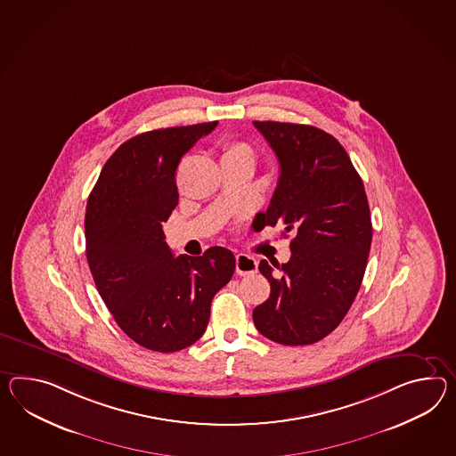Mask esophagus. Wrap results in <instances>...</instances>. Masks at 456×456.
I'll return each instance as SVG.
<instances>
[{
    "label": "esophagus",
    "mask_w": 456,
    "mask_h": 456,
    "mask_svg": "<svg viewBox=\"0 0 456 456\" xmlns=\"http://www.w3.org/2000/svg\"><path fill=\"white\" fill-rule=\"evenodd\" d=\"M256 267H258V264H256L254 256H245V254L235 256V272L239 275H242V277L254 275L256 272Z\"/></svg>",
    "instance_id": "1"
}]
</instances>
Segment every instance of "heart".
<instances>
[{"instance_id":"obj_1","label":"heart","mask_w":456,"mask_h":456,"mask_svg":"<svg viewBox=\"0 0 456 456\" xmlns=\"http://www.w3.org/2000/svg\"><path fill=\"white\" fill-rule=\"evenodd\" d=\"M223 159H250V161H254V150L244 142L229 140L223 145Z\"/></svg>"}]
</instances>
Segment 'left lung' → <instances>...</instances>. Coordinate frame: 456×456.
I'll return each mask as SVG.
<instances>
[{
  "label": "left lung",
  "instance_id": "left-lung-1",
  "mask_svg": "<svg viewBox=\"0 0 456 456\" xmlns=\"http://www.w3.org/2000/svg\"><path fill=\"white\" fill-rule=\"evenodd\" d=\"M254 125L280 163L277 189L254 225L295 235L287 264L258 265L270 297L254 322L278 345H313L338 328L361 289L372 242L366 191L331 134L297 123Z\"/></svg>",
  "mask_w": 456,
  "mask_h": 456
}]
</instances>
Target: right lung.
Segmentation results:
<instances>
[{
    "label": "right lung",
    "mask_w": 456,
    "mask_h": 456,
    "mask_svg": "<svg viewBox=\"0 0 456 456\" xmlns=\"http://www.w3.org/2000/svg\"><path fill=\"white\" fill-rule=\"evenodd\" d=\"M217 122L136 134L102 167L86 211V254L95 287L136 345L175 353L206 331L214 295L229 283L235 256L211 247L173 256L163 232L178 206L176 167Z\"/></svg>",
    "instance_id": "1"
}]
</instances>
